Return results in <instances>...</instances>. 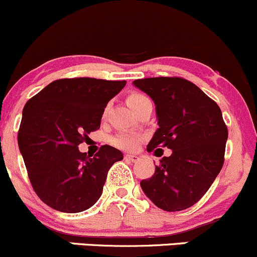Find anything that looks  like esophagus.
<instances>
[{
    "mask_svg": "<svg viewBox=\"0 0 257 257\" xmlns=\"http://www.w3.org/2000/svg\"><path fill=\"white\" fill-rule=\"evenodd\" d=\"M125 158L127 159V161L135 163V162H139L140 161V157L139 156H135V154H126Z\"/></svg>",
    "mask_w": 257,
    "mask_h": 257,
    "instance_id": "1",
    "label": "esophagus"
}]
</instances>
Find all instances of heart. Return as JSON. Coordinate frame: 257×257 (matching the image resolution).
<instances>
[{"label": "heart", "instance_id": "heart-1", "mask_svg": "<svg viewBox=\"0 0 257 257\" xmlns=\"http://www.w3.org/2000/svg\"><path fill=\"white\" fill-rule=\"evenodd\" d=\"M146 101H151V99L147 95L142 94V93H131V94L127 95V104L132 110H136L137 107L142 105ZM106 111L107 107L104 110V116L106 115ZM141 141H142V139H141L140 135L135 134V132L125 131L115 135L111 139V143L115 147L120 148V150L134 151L139 147Z\"/></svg>", "mask_w": 257, "mask_h": 257}]
</instances>
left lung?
<instances>
[{
    "instance_id": "left-lung-1",
    "label": "left lung",
    "mask_w": 257,
    "mask_h": 257,
    "mask_svg": "<svg viewBox=\"0 0 257 257\" xmlns=\"http://www.w3.org/2000/svg\"><path fill=\"white\" fill-rule=\"evenodd\" d=\"M134 84L156 104L159 128L147 151L173 150L141 187L164 211L189 208L208 191L224 163L228 128L222 111L213 99L181 77L136 79Z\"/></svg>"
}]
</instances>
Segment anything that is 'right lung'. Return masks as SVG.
I'll list each match as a JSON object with an SVG mask.
<instances>
[{"label":"right lung","mask_w":257,"mask_h":257,"mask_svg":"<svg viewBox=\"0 0 257 257\" xmlns=\"http://www.w3.org/2000/svg\"><path fill=\"white\" fill-rule=\"evenodd\" d=\"M125 84L89 77L61 78L24 105L19 151L33 189L51 208L77 213L101 196L107 172L123 158L122 153L104 145L90 158L78 146L100 127L107 101Z\"/></svg>","instance_id":"obj_1"}]
</instances>
